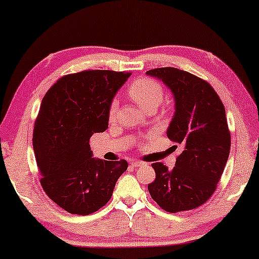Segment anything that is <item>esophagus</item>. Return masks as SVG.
Returning a JSON list of instances; mask_svg holds the SVG:
<instances>
[{
  "mask_svg": "<svg viewBox=\"0 0 259 259\" xmlns=\"http://www.w3.org/2000/svg\"><path fill=\"white\" fill-rule=\"evenodd\" d=\"M145 164H146V163L141 162V161H133L132 163H131V165L135 166V168H138V166H143Z\"/></svg>",
  "mask_w": 259,
  "mask_h": 259,
  "instance_id": "obj_1",
  "label": "esophagus"
}]
</instances>
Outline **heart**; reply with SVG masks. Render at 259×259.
I'll return each mask as SVG.
<instances>
[{
	"label": "heart",
	"instance_id": "obj_1",
	"mask_svg": "<svg viewBox=\"0 0 259 259\" xmlns=\"http://www.w3.org/2000/svg\"><path fill=\"white\" fill-rule=\"evenodd\" d=\"M128 95L143 110H156L163 101V88L160 83L150 78H139L128 87ZM118 103L112 102L109 109V119L116 118Z\"/></svg>",
	"mask_w": 259,
	"mask_h": 259
}]
</instances>
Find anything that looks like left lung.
<instances>
[{
  "instance_id": "left-lung-1",
  "label": "left lung",
  "mask_w": 259,
  "mask_h": 259,
  "mask_svg": "<svg viewBox=\"0 0 259 259\" xmlns=\"http://www.w3.org/2000/svg\"><path fill=\"white\" fill-rule=\"evenodd\" d=\"M146 74L160 79L172 94L175 113L166 135L183 146L172 169L153 163L156 178L148 191L166 212L197 208L214 193L228 161L230 133L225 106L209 83L188 71L164 67Z\"/></svg>"
}]
</instances>
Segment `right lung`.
<instances>
[{
  "instance_id": "right-lung-1",
  "label": "right lung",
  "mask_w": 259,
  "mask_h": 259,
  "mask_svg": "<svg viewBox=\"0 0 259 259\" xmlns=\"http://www.w3.org/2000/svg\"><path fill=\"white\" fill-rule=\"evenodd\" d=\"M128 73L88 70L58 79L42 98L33 150L44 191L67 212L88 215L112 197L127 162L94 157L90 138L106 131L109 109Z\"/></svg>"
}]
</instances>
